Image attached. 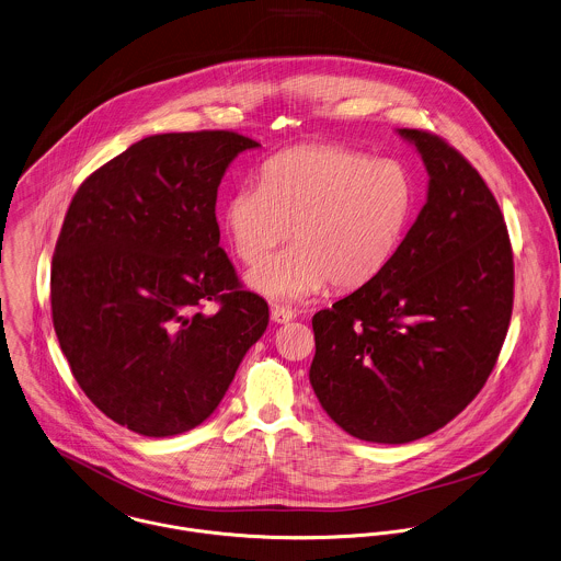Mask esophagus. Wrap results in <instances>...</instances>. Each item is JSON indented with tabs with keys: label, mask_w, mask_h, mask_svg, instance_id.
<instances>
[{
	"label": "esophagus",
	"mask_w": 561,
	"mask_h": 561,
	"mask_svg": "<svg viewBox=\"0 0 561 561\" xmlns=\"http://www.w3.org/2000/svg\"><path fill=\"white\" fill-rule=\"evenodd\" d=\"M295 317H297V312L290 310V308H284V306H273V308H271V321L277 323V325L290 323Z\"/></svg>",
	"instance_id": "esophagus-1"
}]
</instances>
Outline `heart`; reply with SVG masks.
Listing matches in <instances>:
<instances>
[{"label":"heart","mask_w":561,"mask_h":561,"mask_svg":"<svg viewBox=\"0 0 561 561\" xmlns=\"http://www.w3.org/2000/svg\"><path fill=\"white\" fill-rule=\"evenodd\" d=\"M414 210L408 171L392 160L340 145H301L268 158L260 184H242L224 202L221 224L244 264L266 257L293 236L295 247L247 273V286L273 301L357 290L394 257Z\"/></svg>","instance_id":"obj_1"}]
</instances>
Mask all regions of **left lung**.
Listing matches in <instances>:
<instances>
[{"label":"left lung","instance_id":"8db88e82","mask_svg":"<svg viewBox=\"0 0 561 561\" xmlns=\"http://www.w3.org/2000/svg\"><path fill=\"white\" fill-rule=\"evenodd\" d=\"M397 134L423 158L427 202L386 271L312 319L321 408L377 445L425 438L477 397L514 304L507 227L481 175L430 131Z\"/></svg>","mask_w":561,"mask_h":561}]
</instances>
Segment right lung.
Returning <instances> with one entry per match:
<instances>
[{
  "instance_id": "1",
  "label": "right lung",
  "mask_w": 561,
  "mask_h": 561,
  "mask_svg": "<svg viewBox=\"0 0 561 561\" xmlns=\"http://www.w3.org/2000/svg\"><path fill=\"white\" fill-rule=\"evenodd\" d=\"M260 145L236 131L147 136L76 193L51 260V319L84 394L134 434L202 425L268 325L219 247L227 167ZM217 300L220 310L201 308Z\"/></svg>"
}]
</instances>
